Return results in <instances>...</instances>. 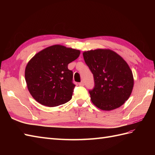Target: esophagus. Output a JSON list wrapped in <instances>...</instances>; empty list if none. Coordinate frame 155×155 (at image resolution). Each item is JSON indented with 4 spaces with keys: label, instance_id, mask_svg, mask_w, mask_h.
Returning a JSON list of instances; mask_svg holds the SVG:
<instances>
[{
    "label": "esophagus",
    "instance_id": "34e87169",
    "mask_svg": "<svg viewBox=\"0 0 155 155\" xmlns=\"http://www.w3.org/2000/svg\"><path fill=\"white\" fill-rule=\"evenodd\" d=\"M78 85H79V86H84V83L83 81H81V83H78Z\"/></svg>",
    "mask_w": 155,
    "mask_h": 155
}]
</instances>
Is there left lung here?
<instances>
[{
  "label": "left lung",
  "instance_id": "1",
  "mask_svg": "<svg viewBox=\"0 0 155 155\" xmlns=\"http://www.w3.org/2000/svg\"><path fill=\"white\" fill-rule=\"evenodd\" d=\"M85 63L93 74L94 87L90 90L91 99L103 110L122 106L132 93L133 72L127 62L109 49H96L83 52Z\"/></svg>",
  "mask_w": 155,
  "mask_h": 155
}]
</instances>
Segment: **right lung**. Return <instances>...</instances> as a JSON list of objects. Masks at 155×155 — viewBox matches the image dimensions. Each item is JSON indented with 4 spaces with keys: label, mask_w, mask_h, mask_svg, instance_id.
<instances>
[{
    "label": "right lung",
    "mask_w": 155,
    "mask_h": 155,
    "mask_svg": "<svg viewBox=\"0 0 155 155\" xmlns=\"http://www.w3.org/2000/svg\"><path fill=\"white\" fill-rule=\"evenodd\" d=\"M81 52L59 45L51 46L32 57L25 68L28 91L38 103L49 107L70 101L75 84L73 72L68 64L79 57Z\"/></svg>",
    "instance_id": "add662e5"
}]
</instances>
